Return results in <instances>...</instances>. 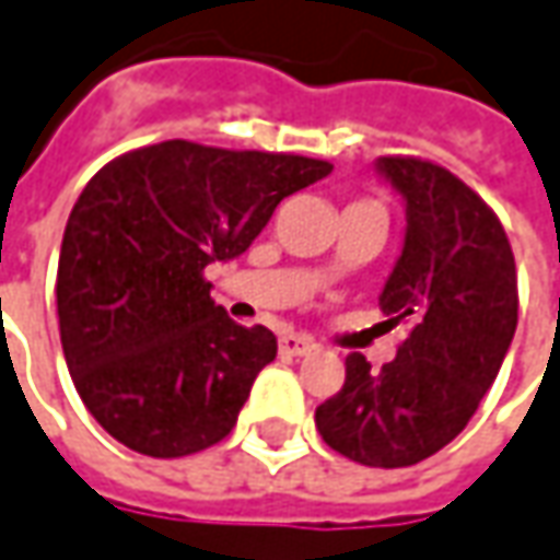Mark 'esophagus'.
<instances>
[{
  "label": "esophagus",
  "instance_id": "1",
  "mask_svg": "<svg viewBox=\"0 0 560 560\" xmlns=\"http://www.w3.org/2000/svg\"><path fill=\"white\" fill-rule=\"evenodd\" d=\"M314 351V341L307 339V336H299V332H283L280 336V354H287V358H305Z\"/></svg>",
  "mask_w": 560,
  "mask_h": 560
}]
</instances>
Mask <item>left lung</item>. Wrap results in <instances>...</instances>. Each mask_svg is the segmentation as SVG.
<instances>
[{"mask_svg":"<svg viewBox=\"0 0 560 560\" xmlns=\"http://www.w3.org/2000/svg\"><path fill=\"white\" fill-rule=\"evenodd\" d=\"M376 172L407 212L378 295L407 339L382 373L363 354L345 360L341 392L314 419L341 456L404 468L450 444L493 385L515 339L517 273L499 219L453 172L412 156H378Z\"/></svg>","mask_w":560,"mask_h":560,"instance_id":"8db88e82","label":"left lung"}]
</instances>
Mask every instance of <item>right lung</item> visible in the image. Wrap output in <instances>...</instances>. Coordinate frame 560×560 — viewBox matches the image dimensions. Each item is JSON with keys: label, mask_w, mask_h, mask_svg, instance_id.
Returning a JSON list of instances; mask_svg holds the SVG:
<instances>
[{"label": "right lung", "mask_w": 560, "mask_h": 560, "mask_svg": "<svg viewBox=\"0 0 560 560\" xmlns=\"http://www.w3.org/2000/svg\"><path fill=\"white\" fill-rule=\"evenodd\" d=\"M329 172L292 153L163 141L85 184L55 292L67 370L110 438L178 459L231 434L277 339L234 324L202 271L246 253L280 200Z\"/></svg>", "instance_id": "1"}]
</instances>
